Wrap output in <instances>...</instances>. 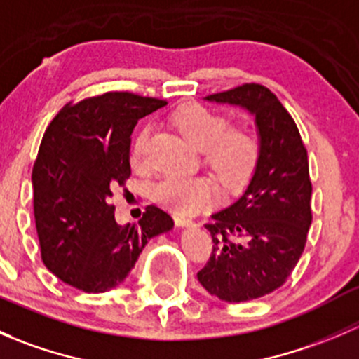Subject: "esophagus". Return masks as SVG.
<instances>
[{
    "label": "esophagus",
    "instance_id": "obj_1",
    "mask_svg": "<svg viewBox=\"0 0 359 359\" xmlns=\"http://www.w3.org/2000/svg\"><path fill=\"white\" fill-rule=\"evenodd\" d=\"M175 222H177V226H191V224H193V220L189 219V217H186V215H180V213H177L175 215Z\"/></svg>",
    "mask_w": 359,
    "mask_h": 359
}]
</instances>
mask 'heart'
I'll return each mask as SVG.
<instances>
[{"mask_svg":"<svg viewBox=\"0 0 359 359\" xmlns=\"http://www.w3.org/2000/svg\"><path fill=\"white\" fill-rule=\"evenodd\" d=\"M172 125L191 146L201 151L203 163L226 191L241 189L257 172L262 144L248 123L231 125L229 118L222 112L191 104L173 112ZM149 135V126H142L133 139L132 161L135 166L142 165ZM212 196V180L203 175H168L153 187L154 200L179 213L200 208Z\"/></svg>","mask_w":359,"mask_h":359,"instance_id":"1","label":"heart"}]
</instances>
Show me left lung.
<instances>
[{
  "label": "left lung",
  "mask_w": 359,
  "mask_h": 359,
  "mask_svg": "<svg viewBox=\"0 0 359 359\" xmlns=\"http://www.w3.org/2000/svg\"><path fill=\"white\" fill-rule=\"evenodd\" d=\"M255 116L262 154L245 193L212 213L213 250L198 280L226 302H247L278 290L299 262L311 212L309 161L299 128L278 97L245 83L206 97Z\"/></svg>",
  "instance_id": "8db88e82"
}]
</instances>
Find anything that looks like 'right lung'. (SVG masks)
<instances>
[{
    "label": "right lung",
    "mask_w": 359,
    "mask_h": 359,
    "mask_svg": "<svg viewBox=\"0 0 359 359\" xmlns=\"http://www.w3.org/2000/svg\"><path fill=\"white\" fill-rule=\"evenodd\" d=\"M165 100L106 92L69 102L46 128L32 166L34 220L43 264L78 290L107 292L125 281L151 238L173 227L156 205L139 224L119 226L112 189L125 186L130 135Z\"/></svg>",
    "instance_id": "1"
}]
</instances>
